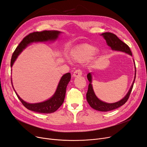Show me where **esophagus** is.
<instances>
[{"label":"esophagus","mask_w":147,"mask_h":147,"mask_svg":"<svg viewBox=\"0 0 147 147\" xmlns=\"http://www.w3.org/2000/svg\"><path fill=\"white\" fill-rule=\"evenodd\" d=\"M82 75V70L80 69H76V71L73 73V77L76 78V77H79V76H80Z\"/></svg>","instance_id":"esophagus-1"}]
</instances>
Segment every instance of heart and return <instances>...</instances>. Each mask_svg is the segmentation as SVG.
<instances>
[{
  "mask_svg": "<svg viewBox=\"0 0 147 147\" xmlns=\"http://www.w3.org/2000/svg\"><path fill=\"white\" fill-rule=\"evenodd\" d=\"M95 51L96 48L91 44H83L76 48L73 57L78 62H86L92 58L95 54Z\"/></svg>",
  "mask_w": 147,
  "mask_h": 147,
  "instance_id": "heart-1",
  "label": "heart"
}]
</instances>
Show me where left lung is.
<instances>
[{"label": "left lung", "mask_w": 147, "mask_h": 147, "mask_svg": "<svg viewBox=\"0 0 147 147\" xmlns=\"http://www.w3.org/2000/svg\"><path fill=\"white\" fill-rule=\"evenodd\" d=\"M101 35L103 36V38L106 41L107 45L109 47H111L113 50L120 51V52H125L127 54L132 56L131 52L129 46H127L125 43H124L123 41L119 40L116 35H115L111 32H105V33H103ZM135 69H136V66H135ZM87 78L89 82V84L88 85V89L86 93V100H87L88 103L92 108H93V109L95 110L102 111V112H107V111H110L117 109V108L124 105L126 103V101L128 100L132 90L134 82H135V80L136 78V71H135V79H134L133 82L129 89V92H127L125 96L123 99H121L119 101H117L116 103H106V102L102 101L100 100H99L97 97L96 95H95L93 90L92 85L91 84L92 75L91 73L88 74Z\"/></svg>", "instance_id": "8db88e82"}]
</instances>
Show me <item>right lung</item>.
<instances>
[{"mask_svg": "<svg viewBox=\"0 0 147 147\" xmlns=\"http://www.w3.org/2000/svg\"><path fill=\"white\" fill-rule=\"evenodd\" d=\"M61 32L58 30H43L41 32H34L25 36L21 42L16 49L12 54L11 60V67H12L17 56L20 54L23 50L26 48L29 44L34 42H44L48 41H55ZM71 79V74L66 73L62 76L56 91L53 96L50 99L38 103H29L23 100L15 91L18 99L20 100L23 106L28 109L42 113H50L58 110L63 103L65 99L66 88L68 84ZM11 84L12 80H11ZM13 88V86H12Z\"/></svg>", "mask_w": 147, "mask_h": 147, "instance_id": "1", "label": "right lung"}]
</instances>
